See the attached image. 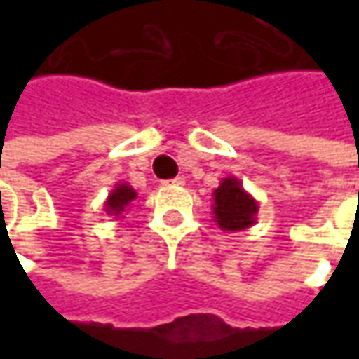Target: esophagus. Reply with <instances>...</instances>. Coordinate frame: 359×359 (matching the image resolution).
I'll use <instances>...</instances> for the list:
<instances>
[{
	"mask_svg": "<svg viewBox=\"0 0 359 359\" xmlns=\"http://www.w3.org/2000/svg\"><path fill=\"white\" fill-rule=\"evenodd\" d=\"M169 184H175V187H182V184H184V179H182V177H177V179L169 180Z\"/></svg>",
	"mask_w": 359,
	"mask_h": 359,
	"instance_id": "esophagus-1",
	"label": "esophagus"
}]
</instances>
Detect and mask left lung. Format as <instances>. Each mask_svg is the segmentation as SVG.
Here are the masks:
<instances>
[{"instance_id":"obj_1","label":"left lung","mask_w":359,"mask_h":359,"mask_svg":"<svg viewBox=\"0 0 359 359\" xmlns=\"http://www.w3.org/2000/svg\"><path fill=\"white\" fill-rule=\"evenodd\" d=\"M213 221L221 231L236 233L256 223L259 203L236 177H225L213 190Z\"/></svg>"}]
</instances>
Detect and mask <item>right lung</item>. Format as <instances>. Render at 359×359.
<instances>
[{"instance_id": "obj_1", "label": "right lung", "mask_w": 359, "mask_h": 359, "mask_svg": "<svg viewBox=\"0 0 359 359\" xmlns=\"http://www.w3.org/2000/svg\"><path fill=\"white\" fill-rule=\"evenodd\" d=\"M136 198H138V194H136V190H134L128 182H118V184H115V188L111 190L103 205H105L107 215H115V217H118L123 211H126L133 205V202Z\"/></svg>"}]
</instances>
